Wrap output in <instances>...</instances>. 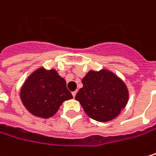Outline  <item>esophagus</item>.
I'll return each mask as SVG.
<instances>
[{
    "label": "esophagus",
    "mask_w": 156,
    "mask_h": 156,
    "mask_svg": "<svg viewBox=\"0 0 156 156\" xmlns=\"http://www.w3.org/2000/svg\"><path fill=\"white\" fill-rule=\"evenodd\" d=\"M76 94H77V91L72 92V95H73V97H75V96H76Z\"/></svg>",
    "instance_id": "esophagus-1"
}]
</instances>
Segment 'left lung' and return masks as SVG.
Returning a JSON list of instances; mask_svg holds the SVG:
<instances>
[{"label": "left lung", "mask_w": 156, "mask_h": 156, "mask_svg": "<svg viewBox=\"0 0 156 156\" xmlns=\"http://www.w3.org/2000/svg\"><path fill=\"white\" fill-rule=\"evenodd\" d=\"M75 98L93 120L105 122L116 118L129 99L127 87L113 73L103 69L89 71Z\"/></svg>", "instance_id": "left-lung-1"}]
</instances>
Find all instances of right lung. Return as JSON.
Returning <instances> with one entry per match:
<instances>
[{"mask_svg": "<svg viewBox=\"0 0 156 156\" xmlns=\"http://www.w3.org/2000/svg\"><path fill=\"white\" fill-rule=\"evenodd\" d=\"M21 101L33 115L49 118L56 113L65 100L73 98L65 79L51 69H39L25 82L20 92Z\"/></svg>", "mask_w": 156, "mask_h": 156, "instance_id": "1", "label": "right lung"}]
</instances>
